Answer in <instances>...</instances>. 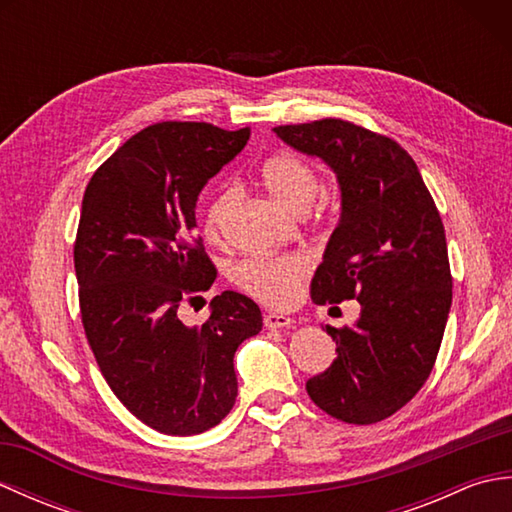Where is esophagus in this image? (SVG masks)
Listing matches in <instances>:
<instances>
[{"instance_id":"1","label":"esophagus","mask_w":512,"mask_h":512,"mask_svg":"<svg viewBox=\"0 0 512 512\" xmlns=\"http://www.w3.org/2000/svg\"><path fill=\"white\" fill-rule=\"evenodd\" d=\"M295 321H292L290 317H286V314H279V312H268L264 317V325L268 330H281V328H288V325H292Z\"/></svg>"}]
</instances>
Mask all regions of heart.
Returning a JSON list of instances; mask_svg holds the SVG:
<instances>
[{
  "label": "heart",
  "instance_id": "heart-1",
  "mask_svg": "<svg viewBox=\"0 0 512 512\" xmlns=\"http://www.w3.org/2000/svg\"><path fill=\"white\" fill-rule=\"evenodd\" d=\"M262 184L273 198L292 213H306L319 191V173L306 158L279 151L262 165ZM237 206V191L224 187L217 191L204 211V231L213 242H224L228 222ZM308 257L290 255H250L235 268V284L270 306H284L295 297L297 286L308 275Z\"/></svg>",
  "mask_w": 512,
  "mask_h": 512
}]
</instances>
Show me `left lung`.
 <instances>
[{"label": "left lung", "mask_w": 512, "mask_h": 512, "mask_svg": "<svg viewBox=\"0 0 512 512\" xmlns=\"http://www.w3.org/2000/svg\"><path fill=\"white\" fill-rule=\"evenodd\" d=\"M275 132L323 158L341 184V222L312 277V301L361 303L354 325H325L336 358L308 380V396L347 424L380 422L418 394L440 352L453 277L438 206L413 158L383 134L341 118Z\"/></svg>", "instance_id": "obj_1"}]
</instances>
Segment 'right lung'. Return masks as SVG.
Here are the masks:
<instances>
[{
  "instance_id": "right-lung-1",
  "label": "right lung",
  "mask_w": 512,
  "mask_h": 512,
  "mask_svg": "<svg viewBox=\"0 0 512 512\" xmlns=\"http://www.w3.org/2000/svg\"><path fill=\"white\" fill-rule=\"evenodd\" d=\"M248 136V127L149 125L83 193L74 270L85 336L114 396L165 436L222 422L237 398L235 350L262 330L257 303L233 290L211 301L198 328L178 317L217 277L195 233V202Z\"/></svg>"
}]
</instances>
